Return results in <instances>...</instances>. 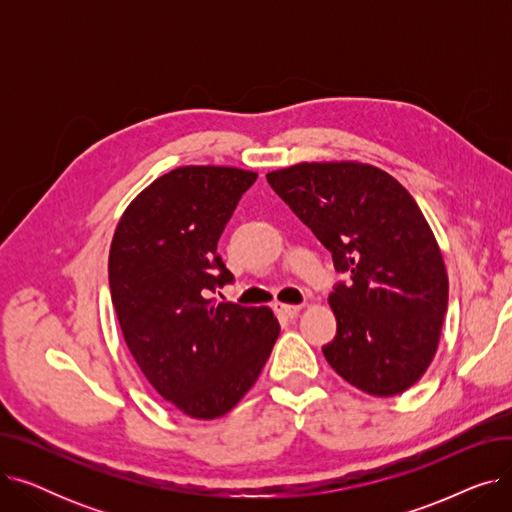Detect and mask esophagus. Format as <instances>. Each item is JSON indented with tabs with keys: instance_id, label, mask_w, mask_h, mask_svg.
I'll return each instance as SVG.
<instances>
[{
	"instance_id": "34e87169",
	"label": "esophagus",
	"mask_w": 512,
	"mask_h": 512,
	"mask_svg": "<svg viewBox=\"0 0 512 512\" xmlns=\"http://www.w3.org/2000/svg\"><path fill=\"white\" fill-rule=\"evenodd\" d=\"M276 311L284 317H297L301 311V305H284V303H276Z\"/></svg>"
}]
</instances>
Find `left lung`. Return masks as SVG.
<instances>
[{
    "mask_svg": "<svg viewBox=\"0 0 512 512\" xmlns=\"http://www.w3.org/2000/svg\"><path fill=\"white\" fill-rule=\"evenodd\" d=\"M348 282L334 286L330 367L371 396H394L432 363L448 307L436 236L411 193L359 161H303L265 176Z\"/></svg>",
    "mask_w": 512,
    "mask_h": 512,
    "instance_id": "1",
    "label": "left lung"
}]
</instances>
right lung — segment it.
I'll list each match as a JSON object with an SVG mask.
<instances>
[{"mask_svg":"<svg viewBox=\"0 0 512 512\" xmlns=\"http://www.w3.org/2000/svg\"><path fill=\"white\" fill-rule=\"evenodd\" d=\"M255 180L226 166L176 168L126 207L112 238L107 270L128 351L147 382L193 419L234 409L280 334L270 307L211 299L234 280L218 240Z\"/></svg>","mask_w":512,"mask_h":512,"instance_id":"right-lung-1","label":"right lung"}]
</instances>
